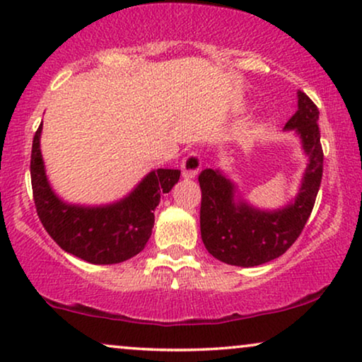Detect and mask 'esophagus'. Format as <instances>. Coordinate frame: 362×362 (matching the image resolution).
I'll list each match as a JSON object with an SVG mask.
<instances>
[{
	"instance_id": "esophagus-1",
	"label": "esophagus",
	"mask_w": 362,
	"mask_h": 362,
	"mask_svg": "<svg viewBox=\"0 0 362 362\" xmlns=\"http://www.w3.org/2000/svg\"><path fill=\"white\" fill-rule=\"evenodd\" d=\"M181 170H182V176L187 177H196L197 173L201 170V158L197 153H189L185 160L181 163Z\"/></svg>"
}]
</instances>
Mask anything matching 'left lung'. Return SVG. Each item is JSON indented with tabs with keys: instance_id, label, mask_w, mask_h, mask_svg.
<instances>
[{
	"instance_id": "8db88e82",
	"label": "left lung",
	"mask_w": 362,
	"mask_h": 362,
	"mask_svg": "<svg viewBox=\"0 0 362 362\" xmlns=\"http://www.w3.org/2000/svg\"><path fill=\"white\" fill-rule=\"evenodd\" d=\"M318 118L311 98L298 92V110L286 122L285 130L298 135L308 163L296 196L280 209L250 204L224 171L201 173V237L212 257L229 265L257 267L285 254L298 239L323 176Z\"/></svg>"
}]
</instances>
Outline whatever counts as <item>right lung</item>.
<instances>
[{
  "mask_svg": "<svg viewBox=\"0 0 362 362\" xmlns=\"http://www.w3.org/2000/svg\"><path fill=\"white\" fill-rule=\"evenodd\" d=\"M42 122L33 140L31 182L39 219L67 254L95 265L120 264L145 249L160 197L180 181V170H153L112 204H71L47 180L41 153Z\"/></svg>",
  "mask_w": 362,
  "mask_h": 362,
  "instance_id": "obj_1",
  "label": "right lung"
}]
</instances>
